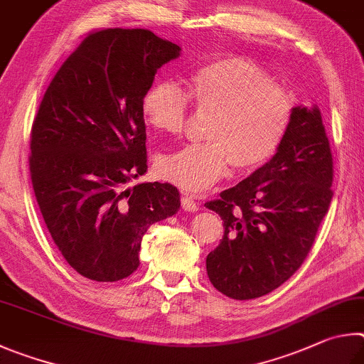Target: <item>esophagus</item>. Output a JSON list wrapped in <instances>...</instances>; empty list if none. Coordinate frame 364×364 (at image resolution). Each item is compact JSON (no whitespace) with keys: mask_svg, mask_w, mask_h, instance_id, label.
<instances>
[{"mask_svg":"<svg viewBox=\"0 0 364 364\" xmlns=\"http://www.w3.org/2000/svg\"><path fill=\"white\" fill-rule=\"evenodd\" d=\"M182 208L186 209V211H190V213H195V211H198L200 209V203L196 201L193 196H190V195H183L182 196Z\"/></svg>","mask_w":364,"mask_h":364,"instance_id":"obj_1","label":"esophagus"}]
</instances>
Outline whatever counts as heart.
Returning a JSON list of instances; mask_svg holds the SVG:
<instances>
[{
  "instance_id": "obj_1",
  "label": "heart",
  "mask_w": 364,
  "mask_h": 364,
  "mask_svg": "<svg viewBox=\"0 0 364 364\" xmlns=\"http://www.w3.org/2000/svg\"><path fill=\"white\" fill-rule=\"evenodd\" d=\"M188 100L209 118L205 144L187 145L158 158L156 171L183 192L214 186L230 164L238 172L262 168L288 137L297 100L270 73L241 57H220L190 75L187 92L171 81L146 89L140 112L158 132L177 136L188 118Z\"/></svg>"
}]
</instances>
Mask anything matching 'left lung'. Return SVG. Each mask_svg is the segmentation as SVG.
Instances as JSON below:
<instances>
[{"mask_svg":"<svg viewBox=\"0 0 364 364\" xmlns=\"http://www.w3.org/2000/svg\"><path fill=\"white\" fill-rule=\"evenodd\" d=\"M333 172L320 110L297 107L277 155L205 205L224 220V237L206 257L214 288L247 301L294 275L333 200Z\"/></svg>","mask_w":364,"mask_h":364,"instance_id":"left-lung-1","label":"left lung"}]
</instances>
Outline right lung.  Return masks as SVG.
Returning <instances> with one entry per match:
<instances>
[{
	"instance_id": "right-lung-1",
	"label": "right lung",
	"mask_w": 364,
	"mask_h": 364,
	"mask_svg": "<svg viewBox=\"0 0 364 364\" xmlns=\"http://www.w3.org/2000/svg\"><path fill=\"white\" fill-rule=\"evenodd\" d=\"M177 44L144 28L89 33L49 82L31 126L30 176L44 224L67 262L94 282L139 267L155 222L181 208L171 183L145 182L140 102Z\"/></svg>"
}]
</instances>
